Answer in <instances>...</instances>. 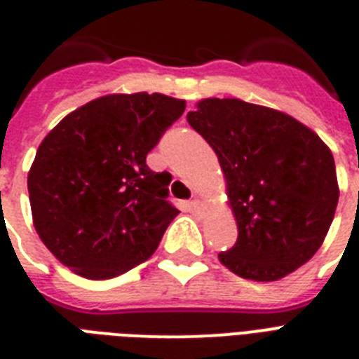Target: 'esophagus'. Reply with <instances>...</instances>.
I'll return each instance as SVG.
<instances>
[{
	"instance_id": "34e87169",
	"label": "esophagus",
	"mask_w": 359,
	"mask_h": 359,
	"mask_svg": "<svg viewBox=\"0 0 359 359\" xmlns=\"http://www.w3.org/2000/svg\"><path fill=\"white\" fill-rule=\"evenodd\" d=\"M189 207L192 208V212H194V214H201V212L205 210V207H203V201H199L198 198L192 199V201L189 203Z\"/></svg>"
}]
</instances>
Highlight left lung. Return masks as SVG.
I'll use <instances>...</instances> for the list:
<instances>
[{
  "label": "left lung",
  "instance_id": "8db88e82",
  "mask_svg": "<svg viewBox=\"0 0 359 359\" xmlns=\"http://www.w3.org/2000/svg\"><path fill=\"white\" fill-rule=\"evenodd\" d=\"M187 120L217 154L239 231L221 264L257 282L306 264L340 198L331 149L287 113L239 98H203Z\"/></svg>",
  "mask_w": 359,
  "mask_h": 359
}]
</instances>
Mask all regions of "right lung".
Segmentation results:
<instances>
[{
    "instance_id": "1",
    "label": "right lung",
    "mask_w": 359,
    "mask_h": 359,
    "mask_svg": "<svg viewBox=\"0 0 359 359\" xmlns=\"http://www.w3.org/2000/svg\"><path fill=\"white\" fill-rule=\"evenodd\" d=\"M183 111L161 93L104 95L44 136L28 170L32 219L73 273L106 280L156 252L180 212L167 201L170 174L145 158Z\"/></svg>"
}]
</instances>
